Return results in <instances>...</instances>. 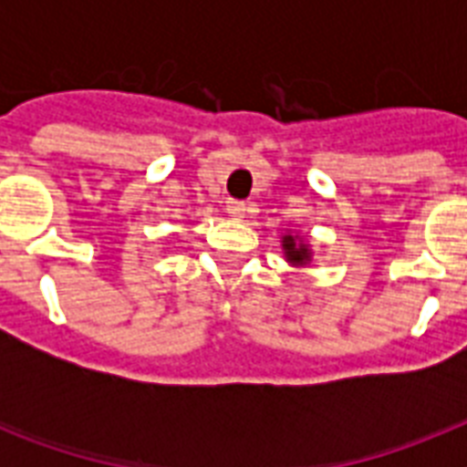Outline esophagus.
Wrapping results in <instances>:
<instances>
[{"label":"esophagus","instance_id":"obj_1","mask_svg":"<svg viewBox=\"0 0 467 467\" xmlns=\"http://www.w3.org/2000/svg\"><path fill=\"white\" fill-rule=\"evenodd\" d=\"M247 203L244 201H227V213L233 215V218H244V213H247Z\"/></svg>","mask_w":467,"mask_h":467}]
</instances>
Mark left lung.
I'll return each instance as SVG.
<instances>
[{"label":"left lung","instance_id":"1","mask_svg":"<svg viewBox=\"0 0 467 467\" xmlns=\"http://www.w3.org/2000/svg\"><path fill=\"white\" fill-rule=\"evenodd\" d=\"M284 249H285V254H288V259H291V262L300 264V262H306V259H307V252L303 247H296L293 237H284Z\"/></svg>","mask_w":467,"mask_h":467}]
</instances>
